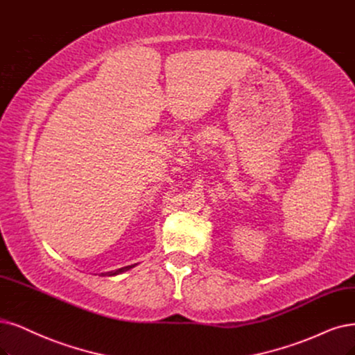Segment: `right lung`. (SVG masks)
Instances as JSON below:
<instances>
[{
  "mask_svg": "<svg viewBox=\"0 0 355 355\" xmlns=\"http://www.w3.org/2000/svg\"><path fill=\"white\" fill-rule=\"evenodd\" d=\"M137 263H135V265H130V266H124V268H120V269H116V270H111V272H105V273H101L102 277H115V275H120V273H123V272H127V270H130L131 268H135Z\"/></svg>",
  "mask_w": 355,
  "mask_h": 355,
  "instance_id": "obj_1",
  "label": "right lung"
}]
</instances>
